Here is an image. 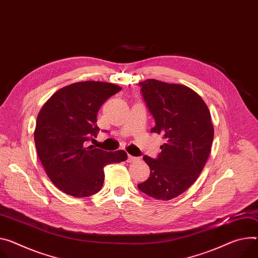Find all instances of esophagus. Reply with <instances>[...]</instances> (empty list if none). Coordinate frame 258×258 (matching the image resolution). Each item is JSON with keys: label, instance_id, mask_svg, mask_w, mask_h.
Wrapping results in <instances>:
<instances>
[{"label": "esophagus", "instance_id": "1", "mask_svg": "<svg viewBox=\"0 0 258 258\" xmlns=\"http://www.w3.org/2000/svg\"><path fill=\"white\" fill-rule=\"evenodd\" d=\"M137 160H139V157H135L132 155H128V157H127V162H135Z\"/></svg>", "mask_w": 258, "mask_h": 258}]
</instances>
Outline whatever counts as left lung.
<instances>
[{
	"label": "left lung",
	"instance_id": "8db88e82",
	"mask_svg": "<svg viewBox=\"0 0 258 258\" xmlns=\"http://www.w3.org/2000/svg\"><path fill=\"white\" fill-rule=\"evenodd\" d=\"M140 85L155 119L151 133L161 135L165 143L156 159L144 155L150 177L138 188L169 201L188 189L203 171L213 142L212 118L206 103L189 87L155 79Z\"/></svg>",
	"mask_w": 258,
	"mask_h": 258
}]
</instances>
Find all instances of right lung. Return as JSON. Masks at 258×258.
<instances>
[{"label": "right lung", "instance_id": "add662e5", "mask_svg": "<svg viewBox=\"0 0 258 258\" xmlns=\"http://www.w3.org/2000/svg\"><path fill=\"white\" fill-rule=\"evenodd\" d=\"M121 87L82 81L58 89L41 108L34 133L38 156L51 182L64 194L86 198L104 184V167L127 159L123 150L108 152L88 146L100 128L101 106Z\"/></svg>", "mask_w": 258, "mask_h": 258}]
</instances>
